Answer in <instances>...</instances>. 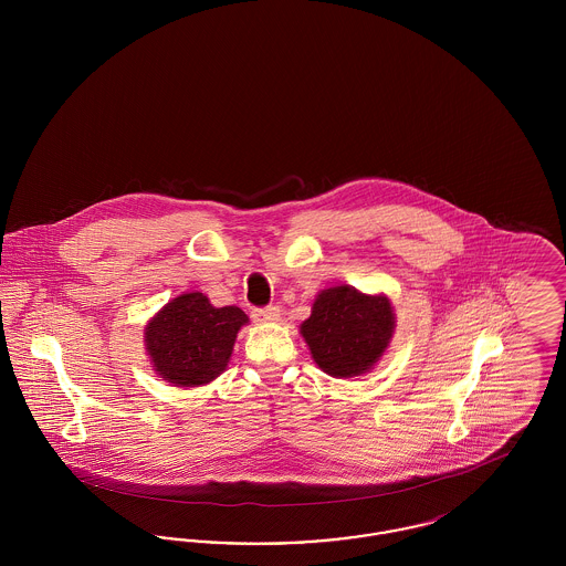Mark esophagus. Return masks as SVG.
Instances as JSON below:
<instances>
[{
    "instance_id": "esophagus-1",
    "label": "esophagus",
    "mask_w": 566,
    "mask_h": 566,
    "mask_svg": "<svg viewBox=\"0 0 566 566\" xmlns=\"http://www.w3.org/2000/svg\"><path fill=\"white\" fill-rule=\"evenodd\" d=\"M252 318L256 323H277L280 321V307H275V305L256 307V310H252Z\"/></svg>"
}]
</instances>
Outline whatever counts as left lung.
<instances>
[{
	"label": "left lung",
	"mask_w": 566,
	"mask_h": 566,
	"mask_svg": "<svg viewBox=\"0 0 566 566\" xmlns=\"http://www.w3.org/2000/svg\"><path fill=\"white\" fill-rule=\"evenodd\" d=\"M395 328L386 296L335 286L314 301L312 316L301 324L318 367L333 377L360 376L384 354Z\"/></svg>",
	"instance_id": "obj_1"
}]
</instances>
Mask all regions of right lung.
Returning <instances> with one entry per match:
<instances>
[{"mask_svg":"<svg viewBox=\"0 0 566 566\" xmlns=\"http://www.w3.org/2000/svg\"><path fill=\"white\" fill-rule=\"evenodd\" d=\"M245 323L248 316L240 307H214L208 296L187 293L167 303L148 323L146 350L167 381L201 386L224 371Z\"/></svg>","mask_w":566,"mask_h":566,"instance_id":"add662e5","label":"right lung"}]
</instances>
